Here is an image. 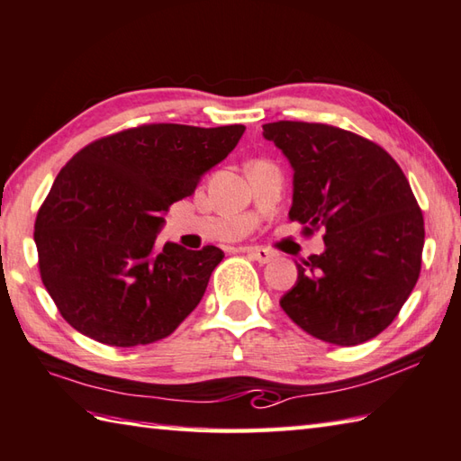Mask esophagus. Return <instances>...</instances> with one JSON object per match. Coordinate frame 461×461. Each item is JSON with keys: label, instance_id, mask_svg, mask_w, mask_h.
Listing matches in <instances>:
<instances>
[{"label": "esophagus", "instance_id": "34e87169", "mask_svg": "<svg viewBox=\"0 0 461 461\" xmlns=\"http://www.w3.org/2000/svg\"><path fill=\"white\" fill-rule=\"evenodd\" d=\"M248 254H249V258L256 259L258 264H267L274 259V252H270V249H266V248H252V249H248Z\"/></svg>", "mask_w": 461, "mask_h": 461}]
</instances>
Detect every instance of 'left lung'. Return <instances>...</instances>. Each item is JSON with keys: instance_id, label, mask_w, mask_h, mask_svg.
Masks as SVG:
<instances>
[{"instance_id": "8db88e82", "label": "left lung", "mask_w": 461, "mask_h": 461, "mask_svg": "<svg viewBox=\"0 0 461 461\" xmlns=\"http://www.w3.org/2000/svg\"><path fill=\"white\" fill-rule=\"evenodd\" d=\"M264 137L294 169L288 217L324 230V252L298 264L280 306L300 329L339 347L395 321L421 272L423 213L395 158L373 140L322 122L278 121Z\"/></svg>"}]
</instances>
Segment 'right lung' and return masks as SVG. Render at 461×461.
Returning <instances> with one entry per match:
<instances>
[{
	"mask_svg": "<svg viewBox=\"0 0 461 461\" xmlns=\"http://www.w3.org/2000/svg\"><path fill=\"white\" fill-rule=\"evenodd\" d=\"M244 124L150 122L92 140L58 173L38 209L41 282L72 329L139 347L177 329L221 262L215 246H157L163 215L223 161Z\"/></svg>",
	"mask_w": 461,
	"mask_h": 461,
	"instance_id": "obj_1",
	"label": "right lung"
}]
</instances>
